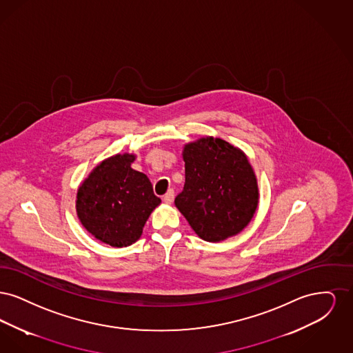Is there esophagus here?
<instances>
[{"instance_id": "34e87169", "label": "esophagus", "mask_w": 353, "mask_h": 353, "mask_svg": "<svg viewBox=\"0 0 353 353\" xmlns=\"http://www.w3.org/2000/svg\"><path fill=\"white\" fill-rule=\"evenodd\" d=\"M173 199H174V192H173V189H169L168 192L163 196V201L165 202V203H172Z\"/></svg>"}]
</instances>
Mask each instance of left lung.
<instances>
[{
    "label": "left lung",
    "instance_id": "8db88e82",
    "mask_svg": "<svg viewBox=\"0 0 353 353\" xmlns=\"http://www.w3.org/2000/svg\"><path fill=\"white\" fill-rule=\"evenodd\" d=\"M185 184L174 199L194 233L221 242L241 233L256 210L259 192L248 156L219 137L184 147Z\"/></svg>",
    "mask_w": 353,
    "mask_h": 353
}]
</instances>
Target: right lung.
I'll use <instances>...</instances> for the list:
<instances>
[{
    "mask_svg": "<svg viewBox=\"0 0 353 353\" xmlns=\"http://www.w3.org/2000/svg\"><path fill=\"white\" fill-rule=\"evenodd\" d=\"M134 159L123 153L103 160L77 193V214L84 229L112 248L134 243L161 202L150 179L131 168Z\"/></svg>",
    "mask_w": 353,
    "mask_h": 353,
    "instance_id": "add662e5",
    "label": "right lung"
}]
</instances>
